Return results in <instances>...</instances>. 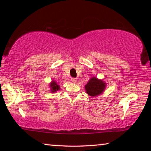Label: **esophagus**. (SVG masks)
Returning <instances> with one entry per match:
<instances>
[{"mask_svg":"<svg viewBox=\"0 0 151 151\" xmlns=\"http://www.w3.org/2000/svg\"><path fill=\"white\" fill-rule=\"evenodd\" d=\"M71 81H72L73 83H76V78H71Z\"/></svg>","mask_w":151,"mask_h":151,"instance_id":"34e87169","label":"esophagus"}]
</instances>
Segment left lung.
<instances>
[{
	"label": "left lung",
	"instance_id": "left-lung-1",
	"mask_svg": "<svg viewBox=\"0 0 151 151\" xmlns=\"http://www.w3.org/2000/svg\"><path fill=\"white\" fill-rule=\"evenodd\" d=\"M105 88V83L95 77L92 78L85 85L86 93L91 96H96L101 94Z\"/></svg>",
	"mask_w": 151,
	"mask_h": 151
}]
</instances>
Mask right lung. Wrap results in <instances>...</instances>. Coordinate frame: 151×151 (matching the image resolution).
<instances>
[{
    "label": "right lung",
    "mask_w": 151,
    "mask_h": 151,
    "mask_svg": "<svg viewBox=\"0 0 151 151\" xmlns=\"http://www.w3.org/2000/svg\"><path fill=\"white\" fill-rule=\"evenodd\" d=\"M50 88H51V91H52V93H54V92H56L60 89L59 86L57 85L55 81H52V83H51Z\"/></svg>",
    "instance_id": "1"
}]
</instances>
